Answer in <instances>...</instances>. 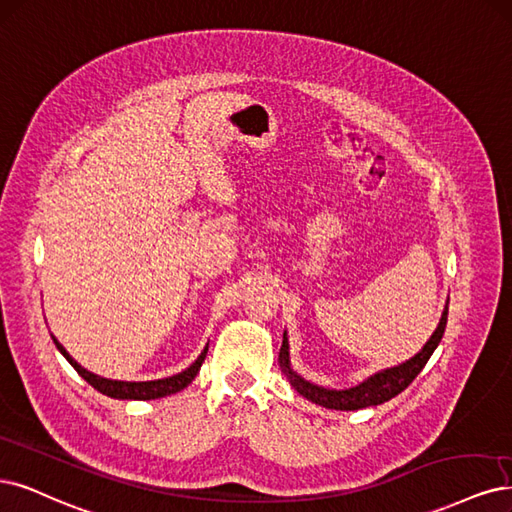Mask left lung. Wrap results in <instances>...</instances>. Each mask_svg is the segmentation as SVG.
<instances>
[{"mask_svg": "<svg viewBox=\"0 0 512 512\" xmlns=\"http://www.w3.org/2000/svg\"><path fill=\"white\" fill-rule=\"evenodd\" d=\"M447 311L449 309L445 307L438 328L434 330L430 341L424 345V349H421L415 358L407 360L400 366L387 368V370H383V373H377L370 379L362 381L360 385L349 387V390H326V387L313 385V383L305 381L303 377H298L288 362L286 334H284V343H281V349H279V364H281V368H284V373L288 375L292 387L298 394L305 396L307 400H311L315 404H322V407H326V409L358 411V409H366V407H375V404L387 402L390 398L398 396L402 390H407L411 381L421 373V368L426 366V362L434 354V349L438 347L440 339H443L445 326H447Z\"/></svg>", "mask_w": 512, "mask_h": 512, "instance_id": "8db88e82", "label": "left lung"}]
</instances>
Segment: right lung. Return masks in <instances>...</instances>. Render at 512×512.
<instances>
[{"label":"right lung","instance_id":"add662e5","mask_svg":"<svg viewBox=\"0 0 512 512\" xmlns=\"http://www.w3.org/2000/svg\"><path fill=\"white\" fill-rule=\"evenodd\" d=\"M52 341H55L57 349L67 358V362L78 370V375L91 383L97 392L110 396V398H120V400H154V398L171 396L175 392L184 390V387L197 377L199 368H201V364L205 362V356H207V349H203L195 364H192L186 370H182V373L167 377V379H158V381H112V379H103V377L88 373L86 368H82L72 356L67 354L65 347L55 337H52Z\"/></svg>","mask_w":512,"mask_h":512}]
</instances>
